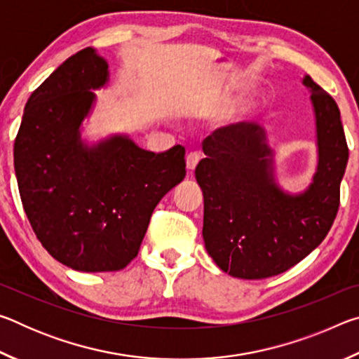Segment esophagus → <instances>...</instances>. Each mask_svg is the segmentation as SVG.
I'll list each match as a JSON object with an SVG mask.
<instances>
[{"label": "esophagus", "instance_id": "obj_1", "mask_svg": "<svg viewBox=\"0 0 359 359\" xmlns=\"http://www.w3.org/2000/svg\"><path fill=\"white\" fill-rule=\"evenodd\" d=\"M199 163V154L198 151H190V154L187 155V169L188 171H193L196 165Z\"/></svg>", "mask_w": 359, "mask_h": 359}]
</instances>
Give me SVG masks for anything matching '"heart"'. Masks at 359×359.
Listing matches in <instances>:
<instances>
[{
	"label": "heart",
	"instance_id": "b5f03b06",
	"mask_svg": "<svg viewBox=\"0 0 359 359\" xmlns=\"http://www.w3.org/2000/svg\"><path fill=\"white\" fill-rule=\"evenodd\" d=\"M245 111H247V109H245V106H239L238 109H236V111H234V118H241L242 117V115H244L245 114Z\"/></svg>",
	"mask_w": 359,
	"mask_h": 359
}]
</instances>
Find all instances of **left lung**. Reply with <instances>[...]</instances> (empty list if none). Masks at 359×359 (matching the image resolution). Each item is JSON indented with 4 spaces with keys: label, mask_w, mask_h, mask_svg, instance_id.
Masks as SVG:
<instances>
[{
    "label": "left lung",
    "mask_w": 359,
    "mask_h": 359,
    "mask_svg": "<svg viewBox=\"0 0 359 359\" xmlns=\"http://www.w3.org/2000/svg\"><path fill=\"white\" fill-rule=\"evenodd\" d=\"M301 82L311 93L317 145L315 172L302 191L278 184L277 150L263 125H229L204 141L205 158L194 171L204 196V245L233 277L257 280L288 271L323 242L336 218L348 163L340 112L311 76Z\"/></svg>",
    "instance_id": "left-lung-1"
}]
</instances>
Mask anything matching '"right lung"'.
Instances as JSON below:
<instances>
[{"mask_svg":"<svg viewBox=\"0 0 359 359\" xmlns=\"http://www.w3.org/2000/svg\"><path fill=\"white\" fill-rule=\"evenodd\" d=\"M109 65L74 53L29 96L14 144L23 209L42 247L81 272L120 271L137 257L156 204L185 177V149L144 150L128 135L83 136Z\"/></svg>","mask_w":359,"mask_h":359,"instance_id":"right-lung-1","label":"right lung"}]
</instances>
